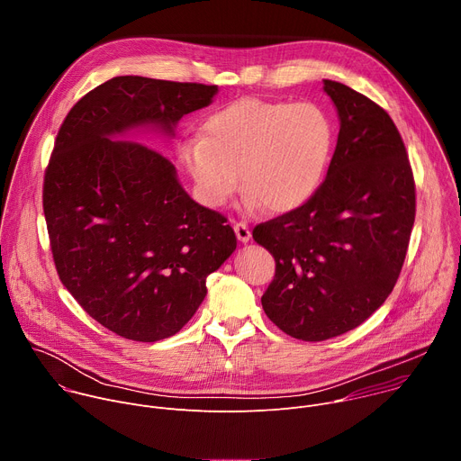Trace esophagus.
I'll list each match as a JSON object with an SVG mask.
<instances>
[{
    "mask_svg": "<svg viewBox=\"0 0 461 461\" xmlns=\"http://www.w3.org/2000/svg\"><path fill=\"white\" fill-rule=\"evenodd\" d=\"M233 230H235V235H237V239L240 242H248L251 239V231H249V228L244 222H235Z\"/></svg>",
    "mask_w": 461,
    "mask_h": 461,
    "instance_id": "esophagus-1",
    "label": "esophagus"
}]
</instances>
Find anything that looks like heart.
<instances>
[{"label":"heart","mask_w":461,"mask_h":461,"mask_svg":"<svg viewBox=\"0 0 461 461\" xmlns=\"http://www.w3.org/2000/svg\"><path fill=\"white\" fill-rule=\"evenodd\" d=\"M334 144V122L317 104L240 98L208 116L182 158L206 206L222 208L240 182L249 208L285 215L313 199Z\"/></svg>","instance_id":"obj_1"}]
</instances>
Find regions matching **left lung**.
<instances>
[{"label": "left lung", "mask_w": 461, "mask_h": 461, "mask_svg": "<svg viewBox=\"0 0 461 461\" xmlns=\"http://www.w3.org/2000/svg\"><path fill=\"white\" fill-rule=\"evenodd\" d=\"M322 89L339 116L326 178L303 208L253 230L276 258L262 308L303 341L354 330L386 301L416 215L414 176L392 118L345 84L322 80Z\"/></svg>", "instance_id": "8db88e82"}]
</instances>
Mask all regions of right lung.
Segmentation results:
<instances>
[{
  "mask_svg": "<svg viewBox=\"0 0 461 461\" xmlns=\"http://www.w3.org/2000/svg\"><path fill=\"white\" fill-rule=\"evenodd\" d=\"M217 86L116 77L63 120L45 173L43 213L63 286L111 332L155 343L203 304L206 277L235 251L226 219L196 204L162 153Z\"/></svg>",
  "mask_w": 461,
  "mask_h": 461,
  "instance_id": "1",
  "label": "right lung"
}]
</instances>
